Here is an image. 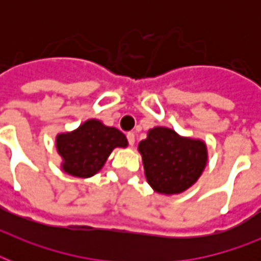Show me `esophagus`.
<instances>
[{
    "label": "esophagus",
    "instance_id": "esophagus-1",
    "mask_svg": "<svg viewBox=\"0 0 261 261\" xmlns=\"http://www.w3.org/2000/svg\"><path fill=\"white\" fill-rule=\"evenodd\" d=\"M127 141H128V145L133 146L135 143V135L134 133H127Z\"/></svg>",
    "mask_w": 261,
    "mask_h": 261
}]
</instances>
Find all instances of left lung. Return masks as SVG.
<instances>
[{
	"label": "left lung",
	"mask_w": 261,
	"mask_h": 261,
	"mask_svg": "<svg viewBox=\"0 0 261 261\" xmlns=\"http://www.w3.org/2000/svg\"><path fill=\"white\" fill-rule=\"evenodd\" d=\"M147 182L159 194H180L196 182L207 163L199 139L182 138L167 127H154L139 142Z\"/></svg>",
	"instance_id": "1"
}]
</instances>
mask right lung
Returning <instances> with one entry per match:
<instances>
[{
	"mask_svg": "<svg viewBox=\"0 0 261 261\" xmlns=\"http://www.w3.org/2000/svg\"><path fill=\"white\" fill-rule=\"evenodd\" d=\"M126 146V135L96 119L87 120L73 133L57 137L63 171L77 177H90L97 173L115 147Z\"/></svg>",
	"mask_w": 261,
	"mask_h": 261,
	"instance_id": "obj_1",
	"label": "right lung"
}]
</instances>
